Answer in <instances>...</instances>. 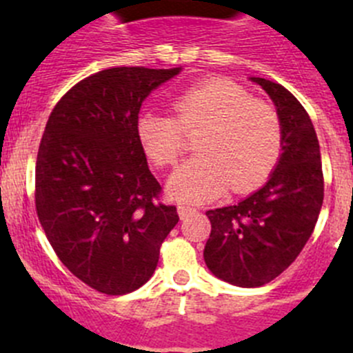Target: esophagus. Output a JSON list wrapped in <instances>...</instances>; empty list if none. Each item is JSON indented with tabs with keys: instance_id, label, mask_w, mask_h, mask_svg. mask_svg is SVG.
<instances>
[{
	"instance_id": "obj_1",
	"label": "esophagus",
	"mask_w": 353,
	"mask_h": 353,
	"mask_svg": "<svg viewBox=\"0 0 353 353\" xmlns=\"http://www.w3.org/2000/svg\"><path fill=\"white\" fill-rule=\"evenodd\" d=\"M194 212H196V210H194L193 206H188V205H179V206H177V213H179V216L183 220L186 219V216L193 215Z\"/></svg>"
}]
</instances>
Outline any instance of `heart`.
Returning <instances> with one entry per match:
<instances>
[{"mask_svg":"<svg viewBox=\"0 0 353 353\" xmlns=\"http://www.w3.org/2000/svg\"><path fill=\"white\" fill-rule=\"evenodd\" d=\"M176 117L145 110L137 137L159 169L176 165L186 134H196L199 155L188 160L169 181V193L181 201H208L227 190L249 193L275 170L283 150V130L272 104L252 99L225 78H210L177 95Z\"/></svg>","mask_w":353,"mask_h":353,"instance_id":"b5f03b06","label":"heart"}]
</instances>
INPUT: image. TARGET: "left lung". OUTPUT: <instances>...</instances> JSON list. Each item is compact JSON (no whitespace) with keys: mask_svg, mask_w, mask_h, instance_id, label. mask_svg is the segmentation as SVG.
I'll return each mask as SVG.
<instances>
[{"mask_svg":"<svg viewBox=\"0 0 353 353\" xmlns=\"http://www.w3.org/2000/svg\"><path fill=\"white\" fill-rule=\"evenodd\" d=\"M282 121L283 150L268 183L232 206L208 210L203 258L216 279L261 287L285 272L311 237L325 196L321 154L311 117L275 81L252 77Z\"/></svg>","mask_w":353,"mask_h":353,"instance_id":"8db88e82","label":"left lung"}]
</instances>
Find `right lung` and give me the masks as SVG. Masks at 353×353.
I'll return each instance as SVG.
<instances>
[{"mask_svg":"<svg viewBox=\"0 0 353 353\" xmlns=\"http://www.w3.org/2000/svg\"><path fill=\"white\" fill-rule=\"evenodd\" d=\"M181 71L119 66L78 81L54 105L35 162V210L63 265L94 290L124 295L154 275L179 222L137 137L141 104Z\"/></svg>","mask_w":353,"mask_h":353,"instance_id":"1","label":"right lung"}]
</instances>
